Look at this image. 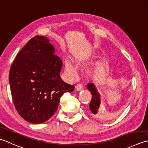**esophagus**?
I'll list each match as a JSON object with an SVG mask.
<instances>
[{
	"mask_svg": "<svg viewBox=\"0 0 148 148\" xmlns=\"http://www.w3.org/2000/svg\"><path fill=\"white\" fill-rule=\"evenodd\" d=\"M75 89H76L77 91H82V89H83L82 85H81V84H77V85L75 86Z\"/></svg>",
	"mask_w": 148,
	"mask_h": 148,
	"instance_id": "esophagus-1",
	"label": "esophagus"
}]
</instances>
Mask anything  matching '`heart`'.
<instances>
[{
  "instance_id": "obj_1",
  "label": "heart",
  "mask_w": 148,
  "mask_h": 148,
  "mask_svg": "<svg viewBox=\"0 0 148 148\" xmlns=\"http://www.w3.org/2000/svg\"><path fill=\"white\" fill-rule=\"evenodd\" d=\"M91 56H89V57H87L86 59H84V61L86 60H89L91 59ZM104 68V61L103 59H100L99 61H96L95 63H94L91 67L88 68L87 70V73L89 74H92L94 75H98L101 73L102 70H103ZM65 68L66 71L67 73H70L71 75H74L75 71L73 68V66L71 64V63L69 61H66L65 64Z\"/></svg>"
}]
</instances>
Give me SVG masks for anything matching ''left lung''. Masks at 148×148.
<instances>
[{
    "mask_svg": "<svg viewBox=\"0 0 148 148\" xmlns=\"http://www.w3.org/2000/svg\"><path fill=\"white\" fill-rule=\"evenodd\" d=\"M87 88L91 92L92 98L89 104V108L92 114L96 117H102L103 114H102L100 108L101 97L97 89L94 84L89 83L87 85Z\"/></svg>",
    "mask_w": 148,
    "mask_h": 148,
    "instance_id": "obj_1",
    "label": "left lung"
}]
</instances>
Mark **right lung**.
Returning <instances> with one entry per match:
<instances>
[{
  "label": "right lung",
  "mask_w": 148,
  "mask_h": 148,
  "mask_svg": "<svg viewBox=\"0 0 148 148\" xmlns=\"http://www.w3.org/2000/svg\"><path fill=\"white\" fill-rule=\"evenodd\" d=\"M62 62L45 36H36L18 53L12 64L9 82L14 105L20 116L32 124L52 117L64 93L74 86L61 77Z\"/></svg>",
  "instance_id": "1"
}]
</instances>
